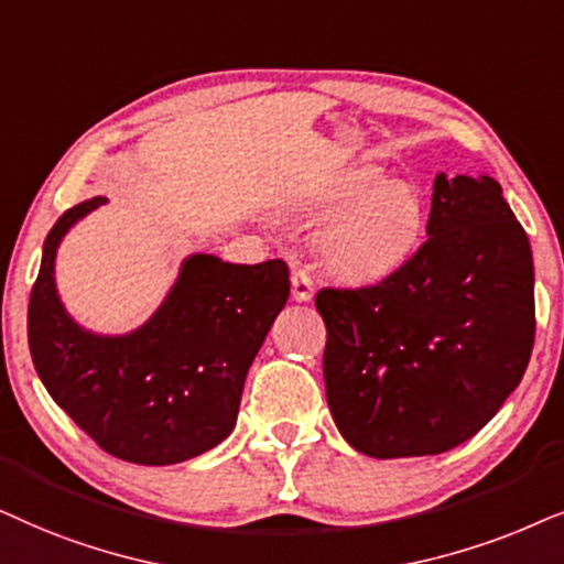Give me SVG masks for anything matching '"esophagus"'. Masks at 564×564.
<instances>
[{"label": "esophagus", "instance_id": "obj_1", "mask_svg": "<svg viewBox=\"0 0 564 564\" xmlns=\"http://www.w3.org/2000/svg\"><path fill=\"white\" fill-rule=\"evenodd\" d=\"M291 296L296 299V302H310L314 296V281L310 275V270L296 265L291 270Z\"/></svg>", "mask_w": 564, "mask_h": 564}]
</instances>
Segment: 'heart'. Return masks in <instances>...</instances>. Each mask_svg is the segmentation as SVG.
I'll return each instance as SVG.
<instances>
[{"instance_id":"heart-1","label":"heart","mask_w":564,"mask_h":564,"mask_svg":"<svg viewBox=\"0 0 564 564\" xmlns=\"http://www.w3.org/2000/svg\"><path fill=\"white\" fill-rule=\"evenodd\" d=\"M335 214L319 237L322 262L350 283L381 281L415 252L427 224L417 185L387 180L379 170L343 177L317 200L319 214Z\"/></svg>"}]
</instances>
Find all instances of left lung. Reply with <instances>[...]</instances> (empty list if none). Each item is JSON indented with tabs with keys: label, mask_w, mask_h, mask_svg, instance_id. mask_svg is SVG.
<instances>
[{
	"label": "left lung",
	"mask_w": 564,
	"mask_h": 564,
	"mask_svg": "<svg viewBox=\"0 0 564 564\" xmlns=\"http://www.w3.org/2000/svg\"><path fill=\"white\" fill-rule=\"evenodd\" d=\"M425 231L384 281L314 299L329 412L373 459L469 441L521 384L534 348V260L502 187L441 172Z\"/></svg>",
	"instance_id": "1"
}]
</instances>
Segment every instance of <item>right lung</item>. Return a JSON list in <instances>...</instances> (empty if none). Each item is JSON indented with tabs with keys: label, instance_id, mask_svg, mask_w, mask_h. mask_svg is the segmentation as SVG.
Wrapping results in <instances>:
<instances>
[{
	"label": "right lung",
	"instance_id": "add662e5",
	"mask_svg": "<svg viewBox=\"0 0 564 564\" xmlns=\"http://www.w3.org/2000/svg\"><path fill=\"white\" fill-rule=\"evenodd\" d=\"M105 200L64 212L43 242L28 306L30 356L54 402L102 452L147 467L193 459L235 431L247 371L286 306L289 265L191 254L147 325L87 333L58 302L54 260L66 231Z\"/></svg>",
	"mask_w": 564,
	"mask_h": 564
}]
</instances>
